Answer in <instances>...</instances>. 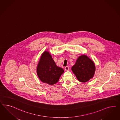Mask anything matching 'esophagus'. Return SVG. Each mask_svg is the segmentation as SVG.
Instances as JSON below:
<instances>
[{"label":"esophagus","instance_id":"34e87169","mask_svg":"<svg viewBox=\"0 0 120 120\" xmlns=\"http://www.w3.org/2000/svg\"><path fill=\"white\" fill-rule=\"evenodd\" d=\"M64 70H65V71H68L69 70V68L68 66H66L65 67Z\"/></svg>","mask_w":120,"mask_h":120}]
</instances>
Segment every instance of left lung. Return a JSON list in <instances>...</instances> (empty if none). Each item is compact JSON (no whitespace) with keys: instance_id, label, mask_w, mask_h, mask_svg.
Returning <instances> with one entry per match:
<instances>
[{"instance_id":"8db88e82","label":"left lung","mask_w":120,"mask_h":120,"mask_svg":"<svg viewBox=\"0 0 120 120\" xmlns=\"http://www.w3.org/2000/svg\"><path fill=\"white\" fill-rule=\"evenodd\" d=\"M71 70L79 81L86 82L94 77L95 66L93 60L84 54L78 58Z\"/></svg>"}]
</instances>
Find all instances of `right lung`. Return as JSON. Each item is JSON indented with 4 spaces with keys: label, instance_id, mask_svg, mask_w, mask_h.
<instances>
[{
    "label": "right lung",
    "instance_id": "add662e5",
    "mask_svg": "<svg viewBox=\"0 0 120 120\" xmlns=\"http://www.w3.org/2000/svg\"><path fill=\"white\" fill-rule=\"evenodd\" d=\"M37 72L41 81L52 85L58 82L64 70L56 65L49 52L45 51L41 56Z\"/></svg>",
    "mask_w": 120,
    "mask_h": 120
}]
</instances>
